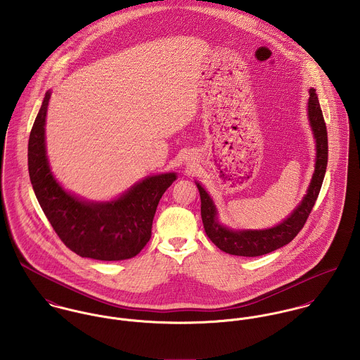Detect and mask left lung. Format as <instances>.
Returning <instances> with one entry per match:
<instances>
[{
    "label": "left lung",
    "instance_id": "8db88e82",
    "mask_svg": "<svg viewBox=\"0 0 360 360\" xmlns=\"http://www.w3.org/2000/svg\"><path fill=\"white\" fill-rule=\"evenodd\" d=\"M309 126L316 143L314 172L309 183L308 190L300 205L297 206L283 221L262 230H234L229 229L219 220L217 207L205 188L195 181L201 195V217L206 236L223 252L237 257H260L273 252L291 243L307 223L317 195L320 193L327 167V129L321 108L314 89H309Z\"/></svg>",
    "mask_w": 360,
    "mask_h": 360
}]
</instances>
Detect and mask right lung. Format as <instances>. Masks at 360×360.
Returning <instances> with one entry per match:
<instances>
[{"instance_id":"1","label":"right lung","mask_w":360,"mask_h":360,"mask_svg":"<svg viewBox=\"0 0 360 360\" xmlns=\"http://www.w3.org/2000/svg\"><path fill=\"white\" fill-rule=\"evenodd\" d=\"M50 98L49 90L27 148L29 176L39 204L63 244L79 257L97 260L136 257L150 241L156 206L177 174L148 176L110 201H86L66 191L52 174L46 148Z\"/></svg>"}]
</instances>
